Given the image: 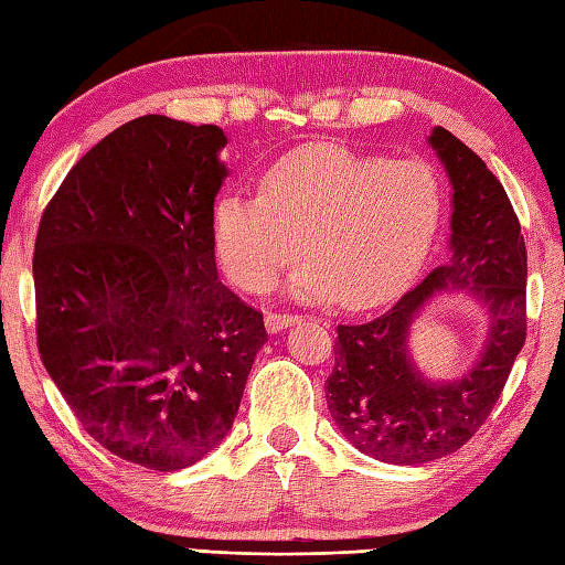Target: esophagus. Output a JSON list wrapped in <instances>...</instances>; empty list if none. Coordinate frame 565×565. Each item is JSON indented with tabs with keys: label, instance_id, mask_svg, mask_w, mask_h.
I'll return each mask as SVG.
<instances>
[{
	"label": "esophagus",
	"instance_id": "esophagus-1",
	"mask_svg": "<svg viewBox=\"0 0 565 565\" xmlns=\"http://www.w3.org/2000/svg\"><path fill=\"white\" fill-rule=\"evenodd\" d=\"M301 320V316H289V313H267V318H264V326H267L269 333H279V330L289 328L294 323H298Z\"/></svg>",
	"mask_w": 565,
	"mask_h": 565
}]
</instances>
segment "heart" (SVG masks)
<instances>
[{
	"mask_svg": "<svg viewBox=\"0 0 565 565\" xmlns=\"http://www.w3.org/2000/svg\"><path fill=\"white\" fill-rule=\"evenodd\" d=\"M444 195L418 161H386L335 143L286 153L262 195L230 193L213 215L217 259L239 289L262 294L306 252L289 279L298 301L370 308L402 294L422 269Z\"/></svg>",
	"mask_w": 565,
	"mask_h": 565,
	"instance_id": "b5f03b06",
	"label": "heart"
}]
</instances>
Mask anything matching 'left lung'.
Wrapping results in <instances>:
<instances>
[{
    "instance_id": "8db88e82",
    "label": "left lung",
    "mask_w": 565,
    "mask_h": 565,
    "mask_svg": "<svg viewBox=\"0 0 565 565\" xmlns=\"http://www.w3.org/2000/svg\"><path fill=\"white\" fill-rule=\"evenodd\" d=\"M452 188L448 259L384 316L338 326L335 367L326 380L340 434L364 456L422 466L478 434L526 340V247L502 183L448 129L428 137ZM468 290L491 316L481 358L462 379L434 383L417 370L407 335L436 292Z\"/></svg>"
}]
</instances>
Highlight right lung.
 Listing matches in <instances>:
<instances>
[{
  "label": "right lung",
  "mask_w": 565,
  "mask_h": 565,
  "mask_svg": "<svg viewBox=\"0 0 565 565\" xmlns=\"http://www.w3.org/2000/svg\"><path fill=\"white\" fill-rule=\"evenodd\" d=\"M225 143L215 125L131 119L73 166L36 235L43 367L99 446L159 472L223 444L267 342L217 279Z\"/></svg>",
  "instance_id": "right-lung-1"
}]
</instances>
